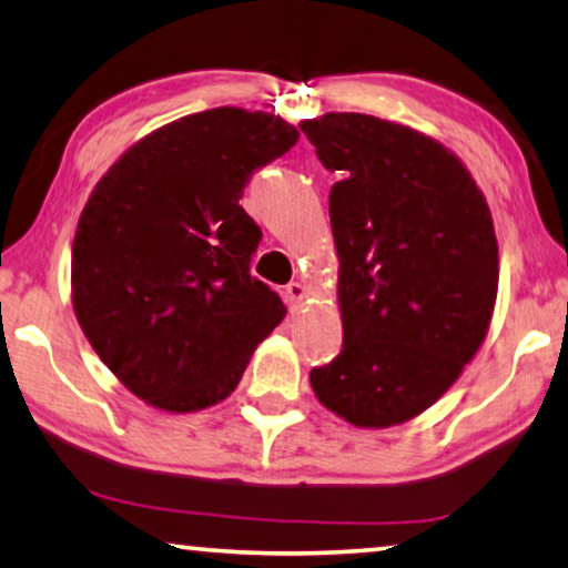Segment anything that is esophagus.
I'll return each instance as SVG.
<instances>
[{
    "label": "esophagus",
    "instance_id": "34e87169",
    "mask_svg": "<svg viewBox=\"0 0 568 568\" xmlns=\"http://www.w3.org/2000/svg\"><path fill=\"white\" fill-rule=\"evenodd\" d=\"M285 301H287V308L298 311L303 306V301H306V285H303V283H287L285 285Z\"/></svg>",
    "mask_w": 568,
    "mask_h": 568
}]
</instances>
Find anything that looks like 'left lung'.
Segmentation results:
<instances>
[{
	"instance_id": "left-lung-1",
	"label": "left lung",
	"mask_w": 568,
	"mask_h": 568,
	"mask_svg": "<svg viewBox=\"0 0 568 568\" xmlns=\"http://www.w3.org/2000/svg\"><path fill=\"white\" fill-rule=\"evenodd\" d=\"M301 130L342 178L328 216L344 349L311 369V387L352 426H397L485 342L500 277L493 214L462 160L418 130L354 112Z\"/></svg>"
}]
</instances>
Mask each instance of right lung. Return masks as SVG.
<instances>
[{
  "label": "right lung",
  "mask_w": 568,
  "mask_h": 568,
  "mask_svg": "<svg viewBox=\"0 0 568 568\" xmlns=\"http://www.w3.org/2000/svg\"><path fill=\"white\" fill-rule=\"evenodd\" d=\"M295 142L275 114L206 109L134 142L91 191L73 236V311L152 408L222 403L285 318L281 295L250 275L262 232L240 199Z\"/></svg>",
  "instance_id": "add662e5"
}]
</instances>
